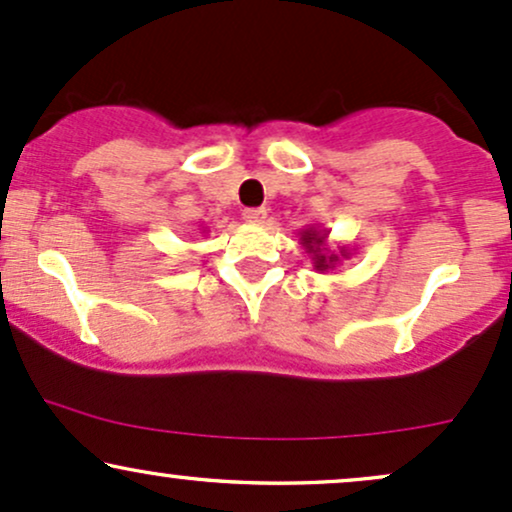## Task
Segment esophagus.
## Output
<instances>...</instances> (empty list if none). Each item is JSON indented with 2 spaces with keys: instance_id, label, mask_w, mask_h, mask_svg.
<instances>
[{
  "instance_id": "obj_1",
  "label": "esophagus",
  "mask_w": 512,
  "mask_h": 512,
  "mask_svg": "<svg viewBox=\"0 0 512 512\" xmlns=\"http://www.w3.org/2000/svg\"><path fill=\"white\" fill-rule=\"evenodd\" d=\"M243 219L248 223H255V226H260L267 219V209L264 207H250V209H243Z\"/></svg>"
}]
</instances>
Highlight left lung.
Segmentation results:
<instances>
[{"label": "left lung", "instance_id": "8db88e82", "mask_svg": "<svg viewBox=\"0 0 512 512\" xmlns=\"http://www.w3.org/2000/svg\"><path fill=\"white\" fill-rule=\"evenodd\" d=\"M327 238H330V231L315 226V223H313V226H305L301 231L303 250L308 252V257H310V262H313L315 272H320V274L337 269L339 264H342V260H349V255H351L346 245H337V250L330 248Z\"/></svg>", "mask_w": 512, "mask_h": 512}]
</instances>
